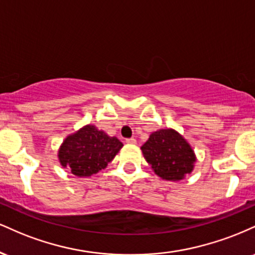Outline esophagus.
<instances>
[{"mask_svg": "<svg viewBox=\"0 0 255 255\" xmlns=\"http://www.w3.org/2000/svg\"><path fill=\"white\" fill-rule=\"evenodd\" d=\"M126 142H127V144H135L136 140L134 139V137H129V139H126Z\"/></svg>", "mask_w": 255, "mask_h": 255, "instance_id": "1", "label": "esophagus"}]
</instances>
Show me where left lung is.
<instances>
[{
  "mask_svg": "<svg viewBox=\"0 0 255 255\" xmlns=\"http://www.w3.org/2000/svg\"><path fill=\"white\" fill-rule=\"evenodd\" d=\"M141 151L153 171L163 180L180 181L194 168V151L174 129L152 133Z\"/></svg>",
  "mask_w": 255,
  "mask_h": 255,
  "instance_id": "left-lung-1",
  "label": "left lung"
}]
</instances>
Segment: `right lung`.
I'll list each match as a JSON object with an SVG mask.
<instances>
[{"mask_svg":"<svg viewBox=\"0 0 255 255\" xmlns=\"http://www.w3.org/2000/svg\"><path fill=\"white\" fill-rule=\"evenodd\" d=\"M122 146L118 137L89 125L66 137L58 151V159L75 176H91L107 168Z\"/></svg>","mask_w":255,"mask_h":255,"instance_id":"right-lung-1","label":"right lung"}]
</instances>
